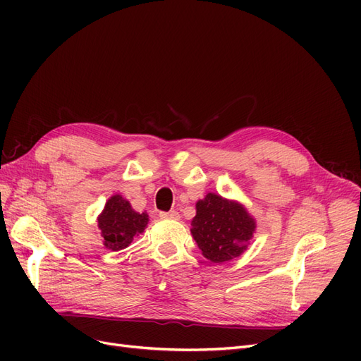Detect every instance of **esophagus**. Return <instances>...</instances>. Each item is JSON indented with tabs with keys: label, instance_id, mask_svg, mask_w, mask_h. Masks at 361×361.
I'll use <instances>...</instances> for the list:
<instances>
[{
	"label": "esophagus",
	"instance_id": "esophagus-1",
	"mask_svg": "<svg viewBox=\"0 0 361 361\" xmlns=\"http://www.w3.org/2000/svg\"><path fill=\"white\" fill-rule=\"evenodd\" d=\"M161 218H167V220H179L180 215L178 211H170V212H161Z\"/></svg>",
	"mask_w": 361,
	"mask_h": 361
}]
</instances>
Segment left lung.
<instances>
[{"label":"left lung","mask_w":361,"mask_h":361,"mask_svg":"<svg viewBox=\"0 0 361 361\" xmlns=\"http://www.w3.org/2000/svg\"><path fill=\"white\" fill-rule=\"evenodd\" d=\"M195 209L191 233L206 259L223 264L247 248L256 223L241 204L209 192Z\"/></svg>","instance_id":"left-lung-1"}]
</instances>
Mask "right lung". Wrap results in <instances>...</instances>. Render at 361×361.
<instances>
[{
  "label": "right lung",
  "instance_id": "add662e5",
  "mask_svg": "<svg viewBox=\"0 0 361 361\" xmlns=\"http://www.w3.org/2000/svg\"><path fill=\"white\" fill-rule=\"evenodd\" d=\"M147 221V214L135 212L128 200L116 194L106 202L104 212L97 218V226L104 236V245L118 251L126 248L135 235L145 231Z\"/></svg>",
  "mask_w": 361,
  "mask_h": 361
}]
</instances>
